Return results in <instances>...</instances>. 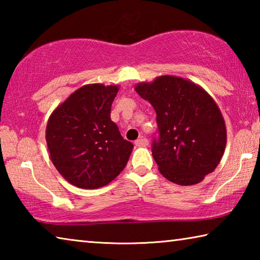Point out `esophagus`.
Wrapping results in <instances>:
<instances>
[{"label":"esophagus","mask_w":260,"mask_h":260,"mask_svg":"<svg viewBox=\"0 0 260 260\" xmlns=\"http://www.w3.org/2000/svg\"><path fill=\"white\" fill-rule=\"evenodd\" d=\"M148 144H149V141L146 138H140L139 140L135 141L136 147H146Z\"/></svg>","instance_id":"obj_1"}]
</instances>
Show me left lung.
I'll use <instances>...</instances> for the list:
<instances>
[{
  "mask_svg": "<svg viewBox=\"0 0 260 260\" xmlns=\"http://www.w3.org/2000/svg\"><path fill=\"white\" fill-rule=\"evenodd\" d=\"M134 89L157 114L159 139L152 157L169 181L191 186L203 181L221 160L227 131L221 111L208 91L188 79L160 76Z\"/></svg>",
  "mask_w": 260,
  "mask_h": 260,
  "instance_id": "8db88e82",
  "label": "left lung"
}]
</instances>
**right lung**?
<instances>
[{
    "label": "right lung",
    "mask_w": 260,
    "mask_h": 260,
    "mask_svg": "<svg viewBox=\"0 0 260 260\" xmlns=\"http://www.w3.org/2000/svg\"><path fill=\"white\" fill-rule=\"evenodd\" d=\"M119 86L89 83L72 93L52 113L46 127L49 157L68 182L96 189L112 181L128 161L133 143L111 120Z\"/></svg>",
    "instance_id": "1"
}]
</instances>
